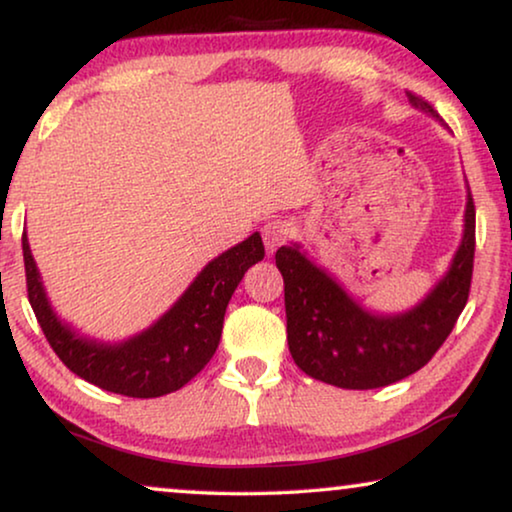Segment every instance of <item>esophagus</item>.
Instances as JSON below:
<instances>
[{
  "mask_svg": "<svg viewBox=\"0 0 512 512\" xmlns=\"http://www.w3.org/2000/svg\"><path fill=\"white\" fill-rule=\"evenodd\" d=\"M293 233H296V228H293V223L286 219H272L261 228L263 242L265 247H268V251H275L277 247H282L286 240H291Z\"/></svg>",
  "mask_w": 512,
  "mask_h": 512,
  "instance_id": "obj_1",
  "label": "esophagus"
}]
</instances>
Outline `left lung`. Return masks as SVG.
Masks as SVG:
<instances>
[{
	"mask_svg": "<svg viewBox=\"0 0 512 512\" xmlns=\"http://www.w3.org/2000/svg\"><path fill=\"white\" fill-rule=\"evenodd\" d=\"M412 107L438 118L424 97L408 90ZM475 205L468 191L464 237L450 270L422 303L403 314H370L317 268L298 244L279 247L284 277L286 338L305 375L340 389H377L417 373L433 359L466 307L473 279Z\"/></svg>",
	"mask_w": 512,
	"mask_h": 512,
	"instance_id": "8db88e82",
	"label": "left lung"
}]
</instances>
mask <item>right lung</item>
<instances>
[{"label":"right lung","mask_w":512,"mask_h":512,"mask_svg":"<svg viewBox=\"0 0 512 512\" xmlns=\"http://www.w3.org/2000/svg\"><path fill=\"white\" fill-rule=\"evenodd\" d=\"M263 256V240L254 233L205 265L184 296L151 328L118 345H109L83 338L53 312L30 242L23 235L27 298L48 345L74 375L111 394L130 398L172 394L207 366L219 347L230 296L244 272L263 261Z\"/></svg>","instance_id":"add662e5"}]
</instances>
